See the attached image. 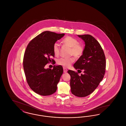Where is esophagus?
I'll use <instances>...</instances> for the list:
<instances>
[{"label": "esophagus", "instance_id": "1", "mask_svg": "<svg viewBox=\"0 0 126 126\" xmlns=\"http://www.w3.org/2000/svg\"><path fill=\"white\" fill-rule=\"evenodd\" d=\"M63 70H64V73H66L67 71V69L65 67H63Z\"/></svg>", "mask_w": 126, "mask_h": 126}]
</instances>
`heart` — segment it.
<instances>
[{
    "instance_id": "1",
    "label": "heart",
    "mask_w": 126,
    "mask_h": 126,
    "mask_svg": "<svg viewBox=\"0 0 126 126\" xmlns=\"http://www.w3.org/2000/svg\"><path fill=\"white\" fill-rule=\"evenodd\" d=\"M62 42L66 45L71 48L70 51V55L79 58L81 57L84 52V48L80 44L76 39L71 37L67 36L64 38ZM60 44L58 42H55L53 46V50L55 55H58L60 53ZM75 61V58L73 57L69 58H61L57 60L58 65L65 67H68L71 66Z\"/></svg>"
}]
</instances>
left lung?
<instances>
[{"label":"left lung","mask_w":126,"mask_h":126,"mask_svg":"<svg viewBox=\"0 0 126 126\" xmlns=\"http://www.w3.org/2000/svg\"><path fill=\"white\" fill-rule=\"evenodd\" d=\"M78 36L84 42L83 55L74 64L78 72L69 70L71 79L70 85L72 94L83 97L88 96L97 87L104 77L106 68L105 57L100 43L89 34Z\"/></svg>","instance_id":"1"}]
</instances>
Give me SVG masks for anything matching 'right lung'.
<instances>
[{"mask_svg": "<svg viewBox=\"0 0 126 126\" xmlns=\"http://www.w3.org/2000/svg\"><path fill=\"white\" fill-rule=\"evenodd\" d=\"M64 35L45 31L33 39L26 48L23 66L26 80L31 89L41 95H51L57 89L63 72L62 66L54 65L51 69L45 66L54 62L51 59L55 56L53 45Z\"/></svg>", "mask_w": 126, "mask_h": 126, "instance_id": "right-lung-1", "label": "right lung"}]
</instances>
